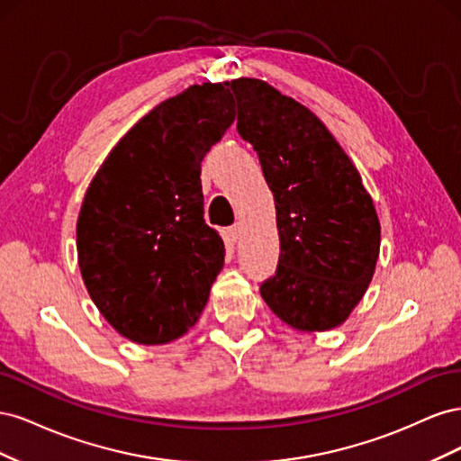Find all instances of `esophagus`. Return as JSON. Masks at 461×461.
<instances>
[{
    "instance_id": "esophagus-1",
    "label": "esophagus",
    "mask_w": 461,
    "mask_h": 461,
    "mask_svg": "<svg viewBox=\"0 0 461 461\" xmlns=\"http://www.w3.org/2000/svg\"><path fill=\"white\" fill-rule=\"evenodd\" d=\"M227 232H229V240L236 244V242L240 240V236H242V225H240V222H236V225H232Z\"/></svg>"
}]
</instances>
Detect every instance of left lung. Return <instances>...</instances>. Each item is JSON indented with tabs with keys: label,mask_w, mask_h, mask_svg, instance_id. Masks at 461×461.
<instances>
[{
	"label": "left lung",
	"mask_w": 461,
	"mask_h": 461,
	"mask_svg": "<svg viewBox=\"0 0 461 461\" xmlns=\"http://www.w3.org/2000/svg\"><path fill=\"white\" fill-rule=\"evenodd\" d=\"M239 122L273 192L281 256L261 285L271 312L296 330H330L371 283L381 222L352 159L315 113L258 78L230 82Z\"/></svg>",
	"instance_id": "1"
}]
</instances>
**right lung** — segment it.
<instances>
[{"label":"right lung","instance_id":"right-lung-1","mask_svg":"<svg viewBox=\"0 0 461 461\" xmlns=\"http://www.w3.org/2000/svg\"><path fill=\"white\" fill-rule=\"evenodd\" d=\"M229 82L153 107L97 169L77 221L82 281L121 337L167 344L202 315L225 263L203 221L202 159L234 121Z\"/></svg>","mask_w":461,"mask_h":461}]
</instances>
